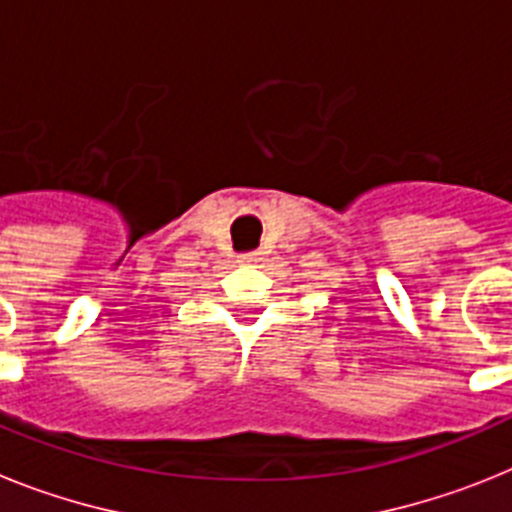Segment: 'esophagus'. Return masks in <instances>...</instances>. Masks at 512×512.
I'll return each mask as SVG.
<instances>
[{
    "mask_svg": "<svg viewBox=\"0 0 512 512\" xmlns=\"http://www.w3.org/2000/svg\"><path fill=\"white\" fill-rule=\"evenodd\" d=\"M239 262H244V265H250V262H257V252H247V255L239 257Z\"/></svg>",
    "mask_w": 512,
    "mask_h": 512,
    "instance_id": "obj_1",
    "label": "esophagus"
}]
</instances>
